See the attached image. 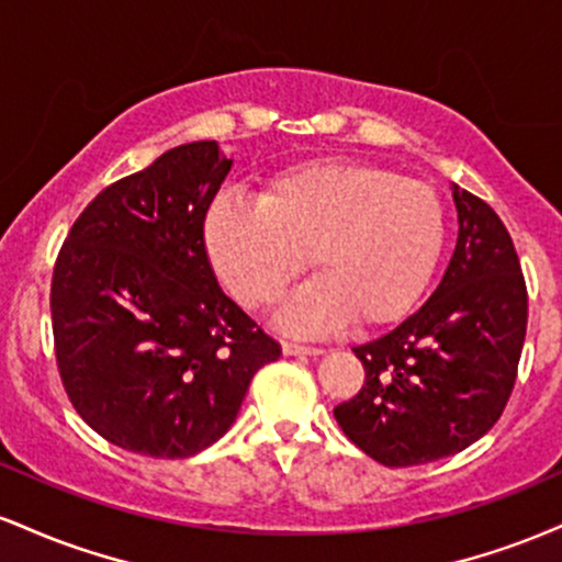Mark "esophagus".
Returning a JSON list of instances; mask_svg holds the SVG:
<instances>
[{
	"mask_svg": "<svg viewBox=\"0 0 562 562\" xmlns=\"http://www.w3.org/2000/svg\"><path fill=\"white\" fill-rule=\"evenodd\" d=\"M282 351H285L288 357H319L322 348L299 344V340H285V344H282Z\"/></svg>",
	"mask_w": 562,
	"mask_h": 562,
	"instance_id": "esophagus-1",
	"label": "esophagus"
}]
</instances>
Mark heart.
Masks as SVG:
<instances>
[{
	"mask_svg": "<svg viewBox=\"0 0 562 562\" xmlns=\"http://www.w3.org/2000/svg\"><path fill=\"white\" fill-rule=\"evenodd\" d=\"M434 187L367 164H301L274 173L259 203L218 198L205 248L237 301L267 308L306 263V282L280 312L293 333L353 319L378 327L404 317L434 274L443 245Z\"/></svg>",
	"mask_w": 562,
	"mask_h": 562,
	"instance_id": "b5f03b06",
	"label": "heart"
}]
</instances>
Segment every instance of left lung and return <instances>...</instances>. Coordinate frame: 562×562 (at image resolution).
Returning a JSON list of instances; mask_svg holds the SVG:
<instances>
[{"mask_svg":"<svg viewBox=\"0 0 562 562\" xmlns=\"http://www.w3.org/2000/svg\"><path fill=\"white\" fill-rule=\"evenodd\" d=\"M457 248L428 301L357 346L364 385L335 420L367 457L409 468L457 454L494 428L518 378L528 293L513 237L488 203L451 184Z\"/></svg>","mask_w":562,"mask_h":562,"instance_id":"obj_1","label":"left lung"}]
</instances>
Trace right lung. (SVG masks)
<instances>
[{
	"label": "right lung",
	"mask_w": 562,
	"mask_h": 562,
	"mask_svg": "<svg viewBox=\"0 0 562 562\" xmlns=\"http://www.w3.org/2000/svg\"><path fill=\"white\" fill-rule=\"evenodd\" d=\"M232 158L190 142L119 179L70 227L49 308L63 389L105 441L184 460L235 423L282 348L218 288L203 224Z\"/></svg>",
	"instance_id": "1"
}]
</instances>
